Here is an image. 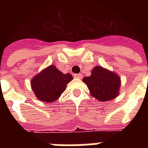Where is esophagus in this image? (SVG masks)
<instances>
[{
	"label": "esophagus",
	"mask_w": 148,
	"mask_h": 148,
	"mask_svg": "<svg viewBox=\"0 0 148 148\" xmlns=\"http://www.w3.org/2000/svg\"><path fill=\"white\" fill-rule=\"evenodd\" d=\"M74 77H75V78L81 79V78H82V74H74Z\"/></svg>",
	"instance_id": "obj_1"
}]
</instances>
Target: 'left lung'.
Instances as JSON below:
<instances>
[{
  "mask_svg": "<svg viewBox=\"0 0 148 148\" xmlns=\"http://www.w3.org/2000/svg\"><path fill=\"white\" fill-rule=\"evenodd\" d=\"M90 95L98 101H108L114 99L119 94L121 78L114 72L96 66L91 75L83 78Z\"/></svg>",
  "mask_w": 148,
  "mask_h": 148,
  "instance_id": "obj_1",
  "label": "left lung"
}]
</instances>
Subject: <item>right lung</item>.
I'll use <instances>...</instances> for the list:
<instances>
[{"instance_id":"right-lung-1","label":"right lung","mask_w":148,"mask_h":148,"mask_svg":"<svg viewBox=\"0 0 148 148\" xmlns=\"http://www.w3.org/2000/svg\"><path fill=\"white\" fill-rule=\"evenodd\" d=\"M72 79L71 74H63L52 64L34 77L31 85L38 99L51 103L59 98Z\"/></svg>"}]
</instances>
